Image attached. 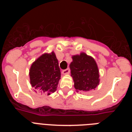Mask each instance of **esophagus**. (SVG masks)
I'll return each instance as SVG.
<instances>
[{
  "instance_id": "obj_1",
  "label": "esophagus",
  "mask_w": 132,
  "mask_h": 132,
  "mask_svg": "<svg viewBox=\"0 0 132 132\" xmlns=\"http://www.w3.org/2000/svg\"><path fill=\"white\" fill-rule=\"evenodd\" d=\"M61 73H62L63 75H67V74H69V73H70V69H69V68H67V69H66L63 70L62 72H61Z\"/></svg>"
}]
</instances>
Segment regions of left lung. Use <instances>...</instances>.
<instances>
[{"label": "left lung", "instance_id": "obj_1", "mask_svg": "<svg viewBox=\"0 0 132 132\" xmlns=\"http://www.w3.org/2000/svg\"><path fill=\"white\" fill-rule=\"evenodd\" d=\"M72 59L69 67L77 91L87 92L96 88L100 79L95 60L85 53L72 56Z\"/></svg>", "mask_w": 132, "mask_h": 132}]
</instances>
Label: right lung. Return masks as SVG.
I'll use <instances>...</instances> for the list:
<instances>
[{"label":"right lung","instance_id":"obj_1","mask_svg":"<svg viewBox=\"0 0 132 132\" xmlns=\"http://www.w3.org/2000/svg\"><path fill=\"white\" fill-rule=\"evenodd\" d=\"M29 74L30 83L35 91L47 95L55 92L61 72L54 52L44 53L38 57L31 64Z\"/></svg>","mask_w":132,"mask_h":132}]
</instances>
